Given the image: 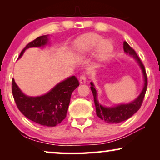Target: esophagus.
Instances as JSON below:
<instances>
[{
	"mask_svg": "<svg viewBox=\"0 0 160 160\" xmlns=\"http://www.w3.org/2000/svg\"><path fill=\"white\" fill-rule=\"evenodd\" d=\"M86 75L85 74H82L80 75V83H85L86 80Z\"/></svg>",
	"mask_w": 160,
	"mask_h": 160,
	"instance_id": "esophagus-1",
	"label": "esophagus"
}]
</instances>
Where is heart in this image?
Segmentation results:
<instances>
[{
  "label": "heart",
  "mask_w": 160,
  "mask_h": 160,
  "mask_svg": "<svg viewBox=\"0 0 160 160\" xmlns=\"http://www.w3.org/2000/svg\"><path fill=\"white\" fill-rule=\"evenodd\" d=\"M98 48L99 60H104L109 56L113 49V46L108 40H104L103 38L97 34H85L78 40L76 51L79 56H85Z\"/></svg>",
  "instance_id": "obj_1"
}]
</instances>
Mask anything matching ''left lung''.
I'll list each match as a JSON object with an SVG mask.
<instances>
[{"mask_svg":"<svg viewBox=\"0 0 160 160\" xmlns=\"http://www.w3.org/2000/svg\"><path fill=\"white\" fill-rule=\"evenodd\" d=\"M123 49L125 52L132 56L136 60L141 70H142L144 80V87H143L142 91H141L139 96L131 103L120 104V105L113 108H106L99 104L98 99H97L96 89H95L94 84L92 82H90L91 90L92 92L93 97H94L96 114L99 118L105 121L108 123H119V122H123V121L130 118L134 113H136L140 109L141 104H142L145 93L147 91V87H148V77H147L146 71H145L144 66L141 62L140 58L138 56L136 52L128 44L126 41L123 42Z\"/></svg>","mask_w":160,"mask_h":160,"instance_id":"1","label":"left lung"}]
</instances>
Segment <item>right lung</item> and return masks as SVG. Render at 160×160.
I'll use <instances>...</instances> for the list:
<instances>
[{"instance_id": "add662e5", "label": "right lung", "mask_w": 160, "mask_h": 160, "mask_svg": "<svg viewBox=\"0 0 160 160\" xmlns=\"http://www.w3.org/2000/svg\"><path fill=\"white\" fill-rule=\"evenodd\" d=\"M47 41V35L38 37L28 43L19 58L27 49L44 46ZM79 85L78 78L72 76L57 84L47 94L30 97L23 94L12 79V92L16 106L25 117L41 126H56L66 117L71 94Z\"/></svg>"}]
</instances>
